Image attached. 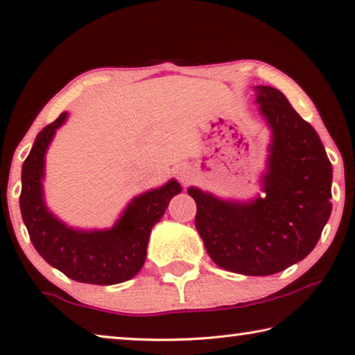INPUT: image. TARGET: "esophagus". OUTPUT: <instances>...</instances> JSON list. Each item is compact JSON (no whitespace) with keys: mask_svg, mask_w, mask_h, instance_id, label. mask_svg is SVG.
Listing matches in <instances>:
<instances>
[{"mask_svg":"<svg viewBox=\"0 0 355 355\" xmlns=\"http://www.w3.org/2000/svg\"><path fill=\"white\" fill-rule=\"evenodd\" d=\"M178 178L183 184H188L192 180V171L189 167H182V169L178 171Z\"/></svg>","mask_w":355,"mask_h":355,"instance_id":"obj_1","label":"esophagus"}]
</instances>
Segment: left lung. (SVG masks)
I'll use <instances>...</instances> for the list:
<instances>
[{"label": "left lung", "mask_w": 355, "mask_h": 355, "mask_svg": "<svg viewBox=\"0 0 355 355\" xmlns=\"http://www.w3.org/2000/svg\"><path fill=\"white\" fill-rule=\"evenodd\" d=\"M272 130L264 194L252 203L224 202L197 188L196 228L211 260L227 271L271 275L304 260L332 211V164L320 136L280 91L257 87Z\"/></svg>", "instance_id": "1"}]
</instances>
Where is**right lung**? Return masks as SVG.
I'll use <instances>...</instances> for the list:
<instances>
[{"label": "right lung", "instance_id": "obj_1", "mask_svg": "<svg viewBox=\"0 0 355 355\" xmlns=\"http://www.w3.org/2000/svg\"><path fill=\"white\" fill-rule=\"evenodd\" d=\"M65 117L67 112H62L40 131L23 163V222L35 250L67 277L92 285L122 284L139 272L146 261L150 232L163 218L172 197L182 192V186L171 180L163 188L136 197L111 230L81 232L64 225L45 207L42 178L46 147Z\"/></svg>", "mask_w": 355, "mask_h": 355}]
</instances>
